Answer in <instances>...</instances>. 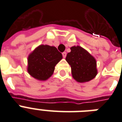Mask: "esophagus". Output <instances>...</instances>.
<instances>
[{"label":"esophagus","mask_w":122,"mask_h":122,"mask_svg":"<svg viewBox=\"0 0 122 122\" xmlns=\"http://www.w3.org/2000/svg\"><path fill=\"white\" fill-rule=\"evenodd\" d=\"M66 55H67V53L66 52L62 53V56H63V57H64V58H66Z\"/></svg>","instance_id":"34e87169"}]
</instances>
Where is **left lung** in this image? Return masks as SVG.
<instances>
[{"label":"left lung","instance_id":"8db88e82","mask_svg":"<svg viewBox=\"0 0 122 122\" xmlns=\"http://www.w3.org/2000/svg\"><path fill=\"white\" fill-rule=\"evenodd\" d=\"M66 60L71 67L72 77L78 82L89 81L97 75L96 60L89 53L80 46L71 48Z\"/></svg>","mask_w":122,"mask_h":122}]
</instances>
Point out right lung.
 Wrapping results in <instances>:
<instances>
[{"instance_id": "obj_1", "label": "right lung", "mask_w": 122, "mask_h": 122, "mask_svg": "<svg viewBox=\"0 0 122 122\" xmlns=\"http://www.w3.org/2000/svg\"><path fill=\"white\" fill-rule=\"evenodd\" d=\"M62 58L55 47L41 45L28 58V72L39 80H46L53 73L55 67Z\"/></svg>"}]
</instances>
